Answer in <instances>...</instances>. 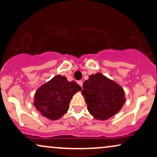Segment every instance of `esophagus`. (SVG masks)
Segmentation results:
<instances>
[{"label": "esophagus", "instance_id": "1", "mask_svg": "<svg viewBox=\"0 0 157 157\" xmlns=\"http://www.w3.org/2000/svg\"><path fill=\"white\" fill-rule=\"evenodd\" d=\"M77 83H78V85H80L81 87L83 86V81H81V80H80V81H78V82H77Z\"/></svg>", "mask_w": 157, "mask_h": 157}]
</instances>
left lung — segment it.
<instances>
[{
    "instance_id": "obj_1",
    "label": "left lung",
    "mask_w": 157,
    "mask_h": 157,
    "mask_svg": "<svg viewBox=\"0 0 157 157\" xmlns=\"http://www.w3.org/2000/svg\"><path fill=\"white\" fill-rule=\"evenodd\" d=\"M82 94L89 113L98 120H106L118 113L124 103V91L104 75H91L83 85Z\"/></svg>"
}]
</instances>
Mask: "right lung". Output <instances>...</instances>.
<instances>
[{"label": "right lung", "mask_w": 157, "mask_h": 157, "mask_svg": "<svg viewBox=\"0 0 157 157\" xmlns=\"http://www.w3.org/2000/svg\"><path fill=\"white\" fill-rule=\"evenodd\" d=\"M81 89L75 81H68L61 75L56 76L37 90L34 106L47 119H59L67 112L72 96Z\"/></svg>", "instance_id": "obj_1"}]
</instances>
